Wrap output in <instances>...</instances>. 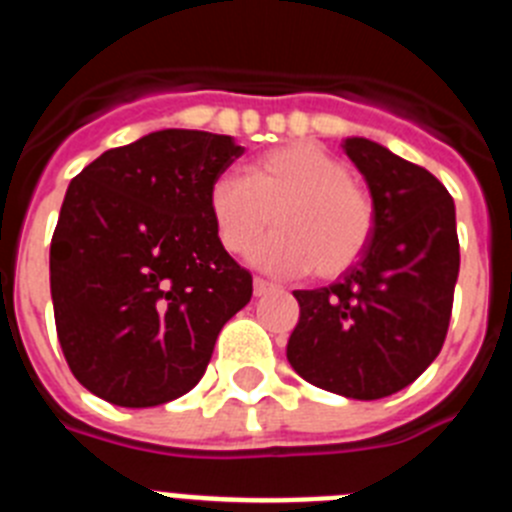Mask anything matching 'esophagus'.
Returning <instances> with one entry per match:
<instances>
[{
	"mask_svg": "<svg viewBox=\"0 0 512 512\" xmlns=\"http://www.w3.org/2000/svg\"><path fill=\"white\" fill-rule=\"evenodd\" d=\"M271 289H277V287H274V284H271V282H266V279H261V277L253 279V295H256V297L269 295Z\"/></svg>",
	"mask_w": 512,
	"mask_h": 512,
	"instance_id": "1",
	"label": "esophagus"
}]
</instances>
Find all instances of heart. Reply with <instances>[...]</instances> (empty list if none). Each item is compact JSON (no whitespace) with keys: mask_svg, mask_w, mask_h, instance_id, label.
<instances>
[{"mask_svg":"<svg viewBox=\"0 0 512 512\" xmlns=\"http://www.w3.org/2000/svg\"><path fill=\"white\" fill-rule=\"evenodd\" d=\"M351 179L346 161L318 143L271 148L253 158L246 176L228 171L210 184L217 241L228 253H243L274 220L277 233L251 251L261 269L338 277L361 259L374 233L372 200Z\"/></svg>","mask_w":512,"mask_h":512,"instance_id":"obj_1","label":"heart"}]
</instances>
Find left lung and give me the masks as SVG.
Returning a JSON list of instances; mask_svg holds the SVG:
<instances>
[{
    "label": "left lung",
    "mask_w": 512,
    "mask_h": 512,
    "mask_svg": "<svg viewBox=\"0 0 512 512\" xmlns=\"http://www.w3.org/2000/svg\"><path fill=\"white\" fill-rule=\"evenodd\" d=\"M343 151L366 179L372 241L328 287L297 289L287 359L305 382L354 400L413 384L443 346L459 277L451 194L423 166L369 138Z\"/></svg>",
    "instance_id": "obj_1"
}]
</instances>
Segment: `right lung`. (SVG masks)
Here are the masks:
<instances>
[{"label": "right lung", "mask_w": 512, "mask_h": 512, "mask_svg": "<svg viewBox=\"0 0 512 512\" xmlns=\"http://www.w3.org/2000/svg\"><path fill=\"white\" fill-rule=\"evenodd\" d=\"M243 148L156 130L71 179L51 241L58 341L92 395L153 408L187 395L253 279L217 241L207 192Z\"/></svg>", "instance_id": "right-lung-1"}]
</instances>
